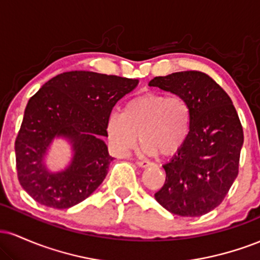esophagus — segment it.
<instances>
[{
	"instance_id": "1",
	"label": "esophagus",
	"mask_w": 260,
	"mask_h": 260,
	"mask_svg": "<svg viewBox=\"0 0 260 260\" xmlns=\"http://www.w3.org/2000/svg\"><path fill=\"white\" fill-rule=\"evenodd\" d=\"M137 165H138L139 168L147 169V168H151L154 164L150 162V161H147V160H138V161H137Z\"/></svg>"
}]
</instances>
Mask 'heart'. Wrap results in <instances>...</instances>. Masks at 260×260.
Here are the masks:
<instances>
[{
	"label": "heart",
	"instance_id": "heart-1",
	"mask_svg": "<svg viewBox=\"0 0 260 260\" xmlns=\"http://www.w3.org/2000/svg\"><path fill=\"white\" fill-rule=\"evenodd\" d=\"M190 124L192 110L183 96L147 92L128 101L121 113L109 116L106 134L112 150L120 156L129 155L138 134L145 155L171 156L186 143Z\"/></svg>",
	"mask_w": 260,
	"mask_h": 260
}]
</instances>
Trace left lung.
<instances>
[{
  "mask_svg": "<svg viewBox=\"0 0 260 260\" xmlns=\"http://www.w3.org/2000/svg\"><path fill=\"white\" fill-rule=\"evenodd\" d=\"M149 86L181 95L192 110L189 136L162 165L166 180L155 199L175 215H204L221 204L238 175L243 129L237 111L221 86L197 71L155 77Z\"/></svg>",
  "mask_w": 260,
  "mask_h": 260,
  "instance_id": "8db88e82",
  "label": "left lung"
}]
</instances>
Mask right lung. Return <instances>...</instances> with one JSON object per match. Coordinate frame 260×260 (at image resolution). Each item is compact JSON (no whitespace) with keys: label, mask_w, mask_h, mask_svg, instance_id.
I'll list each match as a JSON object with an SVG mask.
<instances>
[{"label":"right lung","mask_w":260,"mask_h":260,"mask_svg":"<svg viewBox=\"0 0 260 260\" xmlns=\"http://www.w3.org/2000/svg\"><path fill=\"white\" fill-rule=\"evenodd\" d=\"M138 79L88 71L53 77L26 104L16 139L18 180L34 201L68 209L88 198L105 180L115 159L104 137L113 106ZM64 140L71 159L63 169L47 165L53 141Z\"/></svg>","instance_id":"add662e5"}]
</instances>
